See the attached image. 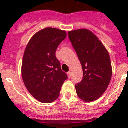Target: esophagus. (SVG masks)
<instances>
[{"label": "esophagus", "mask_w": 128, "mask_h": 128, "mask_svg": "<svg viewBox=\"0 0 128 128\" xmlns=\"http://www.w3.org/2000/svg\"><path fill=\"white\" fill-rule=\"evenodd\" d=\"M67 76H68V78H70V77H71V72H67Z\"/></svg>", "instance_id": "esophagus-1"}]
</instances>
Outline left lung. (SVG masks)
I'll return each mask as SVG.
<instances>
[{
	"instance_id": "left-lung-1",
	"label": "left lung",
	"mask_w": 128,
	"mask_h": 128,
	"mask_svg": "<svg viewBox=\"0 0 128 128\" xmlns=\"http://www.w3.org/2000/svg\"><path fill=\"white\" fill-rule=\"evenodd\" d=\"M68 36L83 70V79L75 85L77 95L86 102L101 97L112 75L109 53L92 31L86 28L69 31Z\"/></svg>"
}]
</instances>
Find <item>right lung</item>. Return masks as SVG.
I'll return each mask as SVG.
<instances>
[{
	"label": "right lung",
	"instance_id": "add662e5",
	"mask_svg": "<svg viewBox=\"0 0 128 128\" xmlns=\"http://www.w3.org/2000/svg\"><path fill=\"white\" fill-rule=\"evenodd\" d=\"M66 35L65 30L46 28L34 34L25 48L21 69L23 82L31 95L42 103L55 101L68 78L56 57V49Z\"/></svg>",
	"mask_w": 128,
	"mask_h": 128
}]
</instances>
